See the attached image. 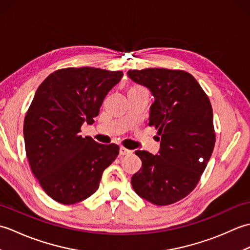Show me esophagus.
I'll return each mask as SVG.
<instances>
[{
  "instance_id": "34e87169",
  "label": "esophagus",
  "mask_w": 250,
  "mask_h": 250,
  "mask_svg": "<svg viewBox=\"0 0 250 250\" xmlns=\"http://www.w3.org/2000/svg\"><path fill=\"white\" fill-rule=\"evenodd\" d=\"M119 152H120L121 156H125V155H130L132 151L129 150V149H126V148H125V147H120Z\"/></svg>"
}]
</instances>
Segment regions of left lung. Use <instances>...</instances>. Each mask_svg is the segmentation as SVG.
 <instances>
[{"label": "left lung", "instance_id": "left-lung-1", "mask_svg": "<svg viewBox=\"0 0 250 250\" xmlns=\"http://www.w3.org/2000/svg\"><path fill=\"white\" fill-rule=\"evenodd\" d=\"M150 90L149 125L161 136L159 155L136 150L142 167L132 176L141 198L156 205L176 203L192 191L213 153L216 135L209 99L191 74L145 68L128 72Z\"/></svg>", "mask_w": 250, "mask_h": 250}]
</instances>
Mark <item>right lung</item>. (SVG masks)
<instances>
[{"label": "right lung", "instance_id": "obj_1", "mask_svg": "<svg viewBox=\"0 0 250 250\" xmlns=\"http://www.w3.org/2000/svg\"><path fill=\"white\" fill-rule=\"evenodd\" d=\"M122 75L89 66L61 68L36 90L23 124L26 157L42 188L61 204L93 194L104 169L118 156V145L99 144L79 132L83 122L93 124Z\"/></svg>", "mask_w": 250, "mask_h": 250}]
</instances>
